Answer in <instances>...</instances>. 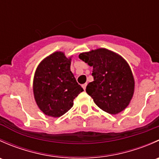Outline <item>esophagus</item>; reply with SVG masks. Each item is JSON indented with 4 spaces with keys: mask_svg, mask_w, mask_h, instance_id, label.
I'll list each match as a JSON object with an SVG mask.
<instances>
[{
    "mask_svg": "<svg viewBox=\"0 0 159 159\" xmlns=\"http://www.w3.org/2000/svg\"><path fill=\"white\" fill-rule=\"evenodd\" d=\"M86 86H87V84H82V88H83V89L85 90V89H86Z\"/></svg>",
    "mask_w": 159,
    "mask_h": 159,
    "instance_id": "1",
    "label": "esophagus"
}]
</instances>
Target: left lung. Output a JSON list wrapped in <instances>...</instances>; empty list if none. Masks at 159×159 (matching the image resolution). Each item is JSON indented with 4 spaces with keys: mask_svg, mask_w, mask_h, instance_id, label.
I'll return each mask as SVG.
<instances>
[{
    "mask_svg": "<svg viewBox=\"0 0 159 159\" xmlns=\"http://www.w3.org/2000/svg\"><path fill=\"white\" fill-rule=\"evenodd\" d=\"M79 58L93 67L94 81L86 92L104 111L116 115L125 109L133 97L134 80L129 64L106 48L81 53Z\"/></svg>",
    "mask_w": 159,
    "mask_h": 159,
    "instance_id": "1",
    "label": "left lung"
}]
</instances>
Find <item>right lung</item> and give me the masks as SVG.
Returning <instances> with one entry per match:
<instances>
[{"instance_id": "add662e5", "label": "right lung", "mask_w": 159, "mask_h": 159, "mask_svg": "<svg viewBox=\"0 0 159 159\" xmlns=\"http://www.w3.org/2000/svg\"><path fill=\"white\" fill-rule=\"evenodd\" d=\"M70 61L71 57L56 51L45 57L35 70L34 96L44 115L61 117L72 108L74 99L84 91L70 71Z\"/></svg>"}]
</instances>
